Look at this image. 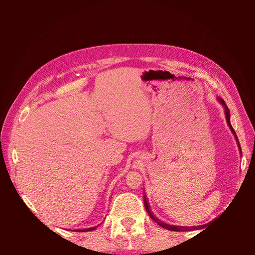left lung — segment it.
Wrapping results in <instances>:
<instances>
[{
	"label": "left lung",
	"instance_id": "8db88e82",
	"mask_svg": "<svg viewBox=\"0 0 255 255\" xmlns=\"http://www.w3.org/2000/svg\"><path fill=\"white\" fill-rule=\"evenodd\" d=\"M219 101L223 104V106H224V109H225V117H226V121H227V124H229V126H230V128H231V130L233 131V133L235 134V136H236V139H237V141H238V144H239V148L241 149V146H240V143H239V140H238V137H237V135H236V132H235V130H234V128H233V126H232V124H231V121H230V110H229V107L226 106V103L224 102V100L223 99H221V98H219ZM241 154H242V151H241ZM144 207H145V210H146V212H148V214H149V216L155 221V222H157L160 226H162L163 229H166V230H168V231H173V232H189V231H195V230H200V229H204V227H206L207 225H200V226H192V227H185V226H175V225H169V224H165L164 222H162V221H160L159 219H157L153 214L151 213V211H150V209H149V205H148V200H146V198H145V196H144Z\"/></svg>",
	"mask_w": 255,
	"mask_h": 255
}]
</instances>
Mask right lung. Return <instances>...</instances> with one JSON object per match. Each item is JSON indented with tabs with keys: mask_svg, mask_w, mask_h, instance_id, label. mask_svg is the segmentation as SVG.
<instances>
[{
	"mask_svg": "<svg viewBox=\"0 0 255 255\" xmlns=\"http://www.w3.org/2000/svg\"><path fill=\"white\" fill-rule=\"evenodd\" d=\"M96 227H98V226H95V227H92V229H87V230H77V231H75V232H90V231H93V230H95Z\"/></svg>",
	"mask_w": 255,
	"mask_h": 255,
	"instance_id": "add662e5",
	"label": "right lung"
}]
</instances>
